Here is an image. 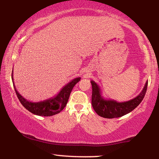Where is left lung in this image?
<instances>
[{
    "label": "left lung",
    "instance_id": "left-lung-1",
    "mask_svg": "<svg viewBox=\"0 0 159 159\" xmlns=\"http://www.w3.org/2000/svg\"><path fill=\"white\" fill-rule=\"evenodd\" d=\"M92 84V106L98 116L104 118H117L129 114L141 102L147 92L148 81L146 82L143 90L135 98L127 102H119L116 100L106 99L102 96L99 86L94 81Z\"/></svg>",
    "mask_w": 159,
    "mask_h": 159
}]
</instances>
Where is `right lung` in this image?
I'll use <instances>...</instances> for the list:
<instances>
[{"mask_svg":"<svg viewBox=\"0 0 159 159\" xmlns=\"http://www.w3.org/2000/svg\"><path fill=\"white\" fill-rule=\"evenodd\" d=\"M12 80L18 98H19L21 105L27 111L31 112L32 114L38 115V116H50L59 114L66 107L74 86L81 80V78H75L71 81H69L54 97L45 99L44 101L36 102L28 101L18 92L15 87V84H14L13 71L12 72Z\"/></svg>","mask_w":159,"mask_h":159,"instance_id":"add662e5","label":"right lung"}]
</instances>
